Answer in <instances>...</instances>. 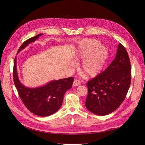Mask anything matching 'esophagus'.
I'll list each match as a JSON object with an SVG mask.
<instances>
[{
  "mask_svg": "<svg viewBox=\"0 0 145 145\" xmlns=\"http://www.w3.org/2000/svg\"><path fill=\"white\" fill-rule=\"evenodd\" d=\"M81 84V82H80V81L78 80H75L73 82V86H78Z\"/></svg>",
  "mask_w": 145,
  "mask_h": 145,
  "instance_id": "obj_1",
  "label": "esophagus"
}]
</instances>
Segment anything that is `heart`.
Returning <instances> with one entry per match:
<instances>
[{
	"label": "heart",
	"instance_id": "1",
	"mask_svg": "<svg viewBox=\"0 0 145 145\" xmlns=\"http://www.w3.org/2000/svg\"><path fill=\"white\" fill-rule=\"evenodd\" d=\"M99 44V42L95 39H84L74 54V61L78 62L82 60L80 69L89 77H95L101 73L107 60V48Z\"/></svg>",
	"mask_w": 145,
	"mask_h": 145
}]
</instances>
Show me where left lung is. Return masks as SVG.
Returning <instances> with one entry per match:
<instances>
[{"mask_svg": "<svg viewBox=\"0 0 145 145\" xmlns=\"http://www.w3.org/2000/svg\"><path fill=\"white\" fill-rule=\"evenodd\" d=\"M131 81L128 54L124 46L119 43L114 60L103 72L87 82L86 108L99 116L113 112L124 101Z\"/></svg>", "mask_w": 145, "mask_h": 145, "instance_id": "obj_1", "label": "left lung"}]
</instances>
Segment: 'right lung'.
<instances>
[{"label":"right lung","mask_w":145,"mask_h":145,"mask_svg":"<svg viewBox=\"0 0 145 145\" xmlns=\"http://www.w3.org/2000/svg\"><path fill=\"white\" fill-rule=\"evenodd\" d=\"M42 34H38L25 41L17 52V54L28 44L35 42ZM16 57L14 61L13 80L18 95L29 111L38 116H50L60 108L64 95L67 91L71 88L73 77L54 80L42 86L31 88L24 86L18 79L17 70Z\"/></svg>","instance_id":"1"}]
</instances>
